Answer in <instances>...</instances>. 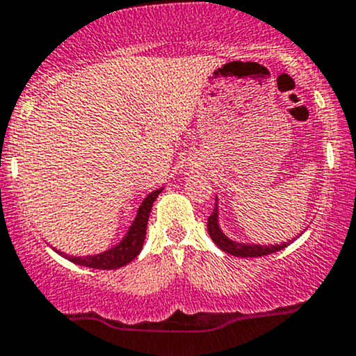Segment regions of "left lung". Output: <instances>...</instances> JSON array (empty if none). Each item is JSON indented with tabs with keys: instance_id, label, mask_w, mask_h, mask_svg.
<instances>
[{
	"instance_id": "left-lung-1",
	"label": "left lung",
	"mask_w": 356,
	"mask_h": 356,
	"mask_svg": "<svg viewBox=\"0 0 356 356\" xmlns=\"http://www.w3.org/2000/svg\"><path fill=\"white\" fill-rule=\"evenodd\" d=\"M208 234H210L211 241L215 243L222 251L229 254H234V257H241V258H251V257H264V254H270L275 253V251L282 250L289 245L282 243V245H275V246H260V245H245V243H236L232 239H229L224 232L220 231L218 227V211H217V204L213 208V213L208 217Z\"/></svg>"
}]
</instances>
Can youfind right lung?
<instances>
[{"mask_svg":"<svg viewBox=\"0 0 356 356\" xmlns=\"http://www.w3.org/2000/svg\"><path fill=\"white\" fill-rule=\"evenodd\" d=\"M161 191H163V189H156V191L149 193V195L146 196L145 201L141 203V207H139L138 215H136L131 229H129L125 238L122 239L117 246L110 248L108 251H103V253L99 254H92V257H68V254H63V257L77 265H84V267L89 268H102V270H113V268L127 265L129 261L134 260L139 254V251L143 250L149 211H152L153 201L158 198V195H160Z\"/></svg>","mask_w":356,"mask_h":356,"instance_id":"obj_1","label":"right lung"}]
</instances>
